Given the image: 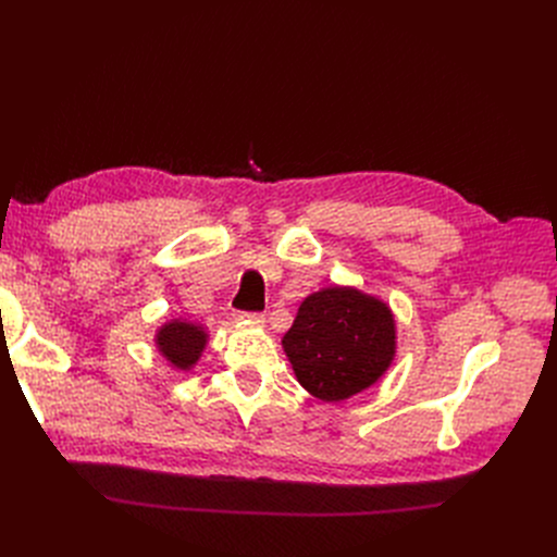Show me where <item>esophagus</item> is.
Returning a JSON list of instances; mask_svg holds the SVG:
<instances>
[{"instance_id":"obj_1","label":"esophagus","mask_w":557,"mask_h":557,"mask_svg":"<svg viewBox=\"0 0 557 557\" xmlns=\"http://www.w3.org/2000/svg\"><path fill=\"white\" fill-rule=\"evenodd\" d=\"M239 320H244V323H248V325H257V327L263 325V315L261 313H242Z\"/></svg>"}]
</instances>
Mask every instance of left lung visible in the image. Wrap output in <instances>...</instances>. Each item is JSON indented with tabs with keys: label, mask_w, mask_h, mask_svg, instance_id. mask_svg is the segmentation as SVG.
<instances>
[{
	"label": "left lung",
	"mask_w": 557,
	"mask_h": 557,
	"mask_svg": "<svg viewBox=\"0 0 557 557\" xmlns=\"http://www.w3.org/2000/svg\"><path fill=\"white\" fill-rule=\"evenodd\" d=\"M300 386L323 401L363 393L391 368L397 327L391 307L357 286L307 296L282 338Z\"/></svg>",
	"instance_id": "1"
}]
</instances>
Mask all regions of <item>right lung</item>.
<instances>
[{
  "label": "right lung",
  "mask_w": 557,
  "mask_h": 557,
  "mask_svg": "<svg viewBox=\"0 0 557 557\" xmlns=\"http://www.w3.org/2000/svg\"><path fill=\"white\" fill-rule=\"evenodd\" d=\"M153 341L158 352L173 370L187 372L198 363L205 345L210 341V334L208 327L194 323V320L171 318L156 332Z\"/></svg>",
  "instance_id": "add662e5"
}]
</instances>
